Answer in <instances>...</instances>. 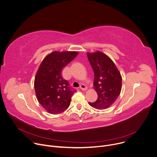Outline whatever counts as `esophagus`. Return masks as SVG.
Here are the masks:
<instances>
[{
	"label": "esophagus",
	"instance_id": "esophagus-1",
	"mask_svg": "<svg viewBox=\"0 0 157 157\" xmlns=\"http://www.w3.org/2000/svg\"><path fill=\"white\" fill-rule=\"evenodd\" d=\"M79 88L81 89V90H82V91H86L87 89V87H86L84 84H81V85L80 86Z\"/></svg>",
	"mask_w": 157,
	"mask_h": 157
}]
</instances>
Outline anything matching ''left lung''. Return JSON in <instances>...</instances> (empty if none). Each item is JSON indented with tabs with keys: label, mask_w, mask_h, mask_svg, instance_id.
Listing matches in <instances>:
<instances>
[{
	"label": "left lung",
	"mask_w": 157,
	"mask_h": 157,
	"mask_svg": "<svg viewBox=\"0 0 157 157\" xmlns=\"http://www.w3.org/2000/svg\"><path fill=\"white\" fill-rule=\"evenodd\" d=\"M87 55L94 71V88L98 96L96 101L89 104L96 109H107L120 95L122 76L113 61L104 53L97 51Z\"/></svg>",
	"instance_id": "obj_1"
}]
</instances>
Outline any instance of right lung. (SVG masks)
I'll return each mask as SVG.
<instances>
[{
  "label": "right lung",
  "instance_id": "obj_1",
  "mask_svg": "<svg viewBox=\"0 0 157 157\" xmlns=\"http://www.w3.org/2000/svg\"><path fill=\"white\" fill-rule=\"evenodd\" d=\"M78 52H52L43 59L36 72L34 87L38 102L48 113H63L70 105L76 92L68 81L64 79L61 71L77 55Z\"/></svg>",
  "mask_w": 157,
  "mask_h": 157
}]
</instances>
